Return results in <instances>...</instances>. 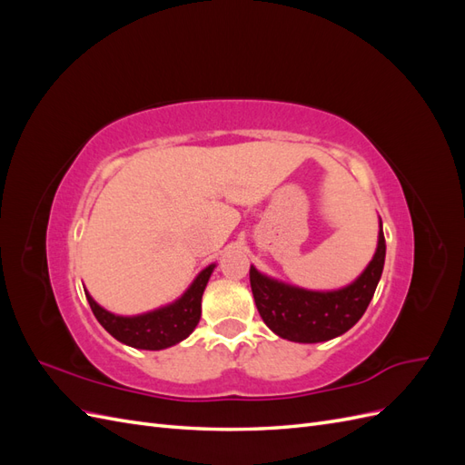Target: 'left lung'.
I'll use <instances>...</instances> for the list:
<instances>
[{"instance_id": "1", "label": "left lung", "mask_w": 465, "mask_h": 465, "mask_svg": "<svg viewBox=\"0 0 465 465\" xmlns=\"http://www.w3.org/2000/svg\"><path fill=\"white\" fill-rule=\"evenodd\" d=\"M386 260L380 219L378 244L364 272L341 289L311 291L260 273L250 265L252 294L265 326L294 343H320L343 335L361 320L372 301Z\"/></svg>"}]
</instances>
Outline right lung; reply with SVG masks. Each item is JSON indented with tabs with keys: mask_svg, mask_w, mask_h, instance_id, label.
<instances>
[{
	"mask_svg": "<svg viewBox=\"0 0 465 465\" xmlns=\"http://www.w3.org/2000/svg\"><path fill=\"white\" fill-rule=\"evenodd\" d=\"M213 270L215 263L207 265L192 281V285L171 304L135 316L108 312L87 291L85 294L98 323L120 343L145 351H161L186 340L198 326L202 316V297Z\"/></svg>",
	"mask_w": 465,
	"mask_h": 465,
	"instance_id": "add662e5",
	"label": "right lung"
}]
</instances>
